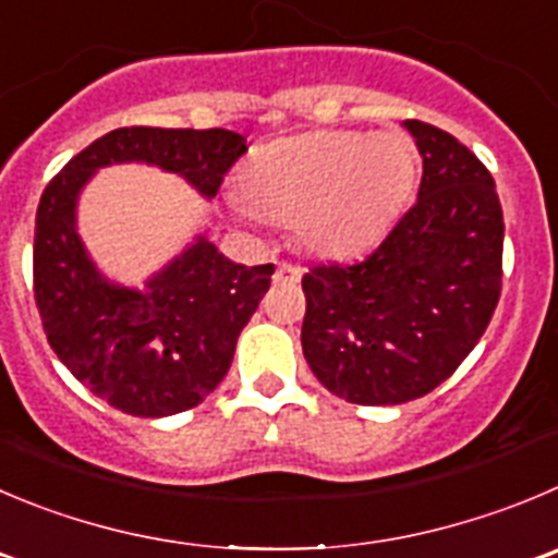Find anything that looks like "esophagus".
<instances>
[{"instance_id": "esophagus-1", "label": "esophagus", "mask_w": 558, "mask_h": 558, "mask_svg": "<svg viewBox=\"0 0 558 558\" xmlns=\"http://www.w3.org/2000/svg\"><path fill=\"white\" fill-rule=\"evenodd\" d=\"M301 274H304V270L299 268V265H293V263H279L276 265V274H274V282H282V284H288V282H301Z\"/></svg>"}]
</instances>
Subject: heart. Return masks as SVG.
<instances>
[{
  "label": "heart",
  "mask_w": 558,
  "mask_h": 558,
  "mask_svg": "<svg viewBox=\"0 0 558 558\" xmlns=\"http://www.w3.org/2000/svg\"><path fill=\"white\" fill-rule=\"evenodd\" d=\"M416 183V150L395 131L320 129L257 147L241 167L243 221H293L323 257L367 252L400 219Z\"/></svg>",
  "instance_id": "b5f03b06"
}]
</instances>
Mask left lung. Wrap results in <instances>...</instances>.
I'll return each mask as SVG.
<instances>
[{"label":"left lung","mask_w":558,"mask_h":558,"mask_svg":"<svg viewBox=\"0 0 558 558\" xmlns=\"http://www.w3.org/2000/svg\"><path fill=\"white\" fill-rule=\"evenodd\" d=\"M413 208L359 263L304 274V359L331 395L400 405L444 384L485 333L501 295L504 214L485 163L418 120Z\"/></svg>","instance_id":"8db88e82"}]
</instances>
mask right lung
<instances>
[{
    "label": "right lung",
    "instance_id": "right-lung-1",
    "mask_svg": "<svg viewBox=\"0 0 558 558\" xmlns=\"http://www.w3.org/2000/svg\"><path fill=\"white\" fill-rule=\"evenodd\" d=\"M246 140L225 129L109 131L46 185L35 216V304L57 359L95 397L142 418L199 405L227 375L243 326L270 288L274 265L227 259L205 235L125 288L95 268L76 230L78 194L109 163H150L216 196Z\"/></svg>",
    "mask_w": 558,
    "mask_h": 558
}]
</instances>
